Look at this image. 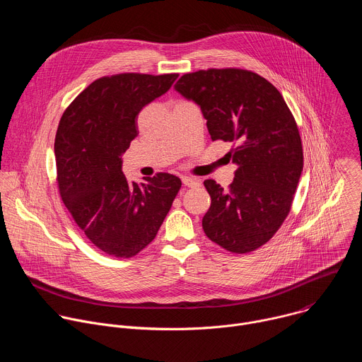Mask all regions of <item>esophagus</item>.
<instances>
[{"instance_id": "esophagus-1", "label": "esophagus", "mask_w": 362, "mask_h": 362, "mask_svg": "<svg viewBox=\"0 0 362 362\" xmlns=\"http://www.w3.org/2000/svg\"><path fill=\"white\" fill-rule=\"evenodd\" d=\"M182 182H183V185L187 186V187H194V186H199V185H200L199 180L192 179V177H187V176H182Z\"/></svg>"}]
</instances>
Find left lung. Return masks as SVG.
Here are the masks:
<instances>
[{
	"label": "left lung",
	"mask_w": 362,
	"mask_h": 362,
	"mask_svg": "<svg viewBox=\"0 0 362 362\" xmlns=\"http://www.w3.org/2000/svg\"><path fill=\"white\" fill-rule=\"evenodd\" d=\"M175 90L200 107L212 140L233 144L228 154L238 169L229 189L203 182L212 199L202 221L206 236L233 253L265 245L291 211L303 168L298 126L282 94L240 69L189 73Z\"/></svg>",
	"instance_id": "left-lung-1"
}]
</instances>
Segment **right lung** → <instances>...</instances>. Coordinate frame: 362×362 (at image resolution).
<instances>
[{"mask_svg": "<svg viewBox=\"0 0 362 362\" xmlns=\"http://www.w3.org/2000/svg\"><path fill=\"white\" fill-rule=\"evenodd\" d=\"M179 74L123 73L84 88L59 123L54 154L60 196L77 226L100 250L132 257L158 235L182 187L158 173L129 182L122 156L139 134L140 110L165 94Z\"/></svg>", "mask_w": 362, "mask_h": 362, "instance_id": "right-lung-1", "label": "right lung"}]
</instances>
